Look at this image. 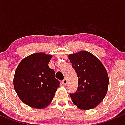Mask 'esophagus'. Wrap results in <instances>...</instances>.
<instances>
[{"label": "esophagus", "instance_id": "34e87169", "mask_svg": "<svg viewBox=\"0 0 125 125\" xmlns=\"http://www.w3.org/2000/svg\"><path fill=\"white\" fill-rule=\"evenodd\" d=\"M62 83H63V85H66V84H67V79H63V80L62 81Z\"/></svg>", "mask_w": 125, "mask_h": 125}]
</instances>
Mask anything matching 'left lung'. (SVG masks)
Returning <instances> with one entry per match:
<instances>
[{
	"label": "left lung",
	"mask_w": 125,
	"mask_h": 125,
	"mask_svg": "<svg viewBox=\"0 0 125 125\" xmlns=\"http://www.w3.org/2000/svg\"><path fill=\"white\" fill-rule=\"evenodd\" d=\"M78 77V89L70 94L78 108L87 110L95 108L104 99L108 90L109 77L103 63L93 54L80 51L68 56Z\"/></svg>",
	"instance_id": "8db88e82"
}]
</instances>
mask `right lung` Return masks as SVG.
Returning <instances> with one entry per match:
<instances>
[{"instance_id":"right-lung-1","label":"right lung","mask_w":125,"mask_h":125,"mask_svg":"<svg viewBox=\"0 0 125 125\" xmlns=\"http://www.w3.org/2000/svg\"><path fill=\"white\" fill-rule=\"evenodd\" d=\"M52 55L40 52L31 54L20 62L14 76V87L24 104L43 109L52 103L60 86L55 71L48 66Z\"/></svg>"}]
</instances>
